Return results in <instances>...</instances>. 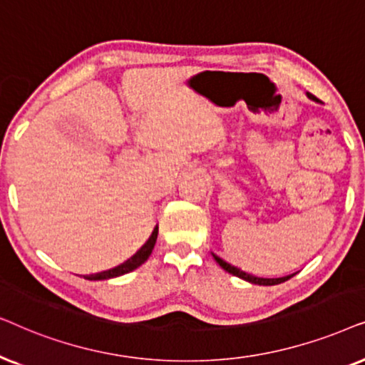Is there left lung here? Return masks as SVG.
I'll list each match as a JSON object with an SVG mask.
<instances>
[{"label": "left lung", "instance_id": "obj_1", "mask_svg": "<svg viewBox=\"0 0 365 365\" xmlns=\"http://www.w3.org/2000/svg\"><path fill=\"white\" fill-rule=\"evenodd\" d=\"M307 95H309V98H312V100H317V98H315L314 95H310V93H307ZM212 255H213V259L217 260V264L220 265L223 270H227L228 274H232V275H237V277H240V279H244V280H247V282H252V284H259V285H277V284H282V282L289 280L290 277H294V274H292V275H287V277H279V279H262V277L250 275V274H247V272H244V270L237 269L235 265L228 264L227 260H223L222 257H218L217 254H212Z\"/></svg>", "mask_w": 365, "mask_h": 365}]
</instances>
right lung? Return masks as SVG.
<instances>
[{
    "label": "right lung",
    "mask_w": 365,
    "mask_h": 365,
    "mask_svg": "<svg viewBox=\"0 0 365 365\" xmlns=\"http://www.w3.org/2000/svg\"><path fill=\"white\" fill-rule=\"evenodd\" d=\"M157 235H158V227L152 232V235H150V239L147 240V244H145L142 249H140L133 257H130L128 260L123 262V264L118 265V267H115V269H110V270H105V272H98V274L85 275V279H88V280L113 279V277L128 274V272L135 270V269H137V267L142 265L143 262L148 259L150 254H152V250H153V247H155V242H157Z\"/></svg>",
    "instance_id": "1"
}]
</instances>
